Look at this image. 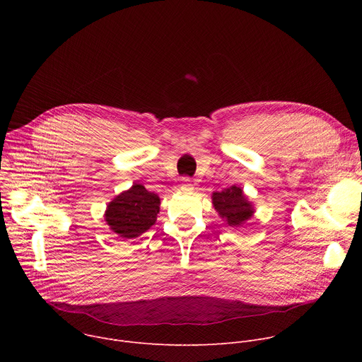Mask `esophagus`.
<instances>
[{"mask_svg": "<svg viewBox=\"0 0 362 362\" xmlns=\"http://www.w3.org/2000/svg\"><path fill=\"white\" fill-rule=\"evenodd\" d=\"M193 185H192V182H190V179L189 177H185L183 179V183H182V190H185V192H193Z\"/></svg>", "mask_w": 362, "mask_h": 362, "instance_id": "1", "label": "esophagus"}]
</instances>
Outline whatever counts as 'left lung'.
I'll return each mask as SVG.
<instances>
[{
    "instance_id": "left-lung-1",
    "label": "left lung",
    "mask_w": 362,
    "mask_h": 362,
    "mask_svg": "<svg viewBox=\"0 0 362 362\" xmlns=\"http://www.w3.org/2000/svg\"><path fill=\"white\" fill-rule=\"evenodd\" d=\"M212 203L221 219L232 228L245 225L255 214L253 203L243 193V189L236 185L222 192H214Z\"/></svg>"
}]
</instances>
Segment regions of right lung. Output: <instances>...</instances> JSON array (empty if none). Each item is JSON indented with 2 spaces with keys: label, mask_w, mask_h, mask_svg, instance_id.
Here are the masks:
<instances>
[{
  "label": "right lung",
  "mask_w": 362,
  "mask_h": 362,
  "mask_svg": "<svg viewBox=\"0 0 362 362\" xmlns=\"http://www.w3.org/2000/svg\"><path fill=\"white\" fill-rule=\"evenodd\" d=\"M160 197L134 183L107 203L105 219L109 228L123 239H133L148 230L158 221Z\"/></svg>",
  "instance_id": "obj_1"
}]
</instances>
